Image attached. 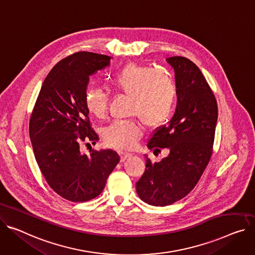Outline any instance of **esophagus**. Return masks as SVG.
<instances>
[{
	"label": "esophagus",
	"instance_id": "obj_1",
	"mask_svg": "<svg viewBox=\"0 0 255 255\" xmlns=\"http://www.w3.org/2000/svg\"><path fill=\"white\" fill-rule=\"evenodd\" d=\"M120 156H121V161L124 162L128 158L132 157V154H130V152H127V151H120Z\"/></svg>",
	"mask_w": 255,
	"mask_h": 255
}]
</instances>
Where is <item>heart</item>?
<instances>
[{"label": "heart", "instance_id": "obj_1", "mask_svg": "<svg viewBox=\"0 0 255 255\" xmlns=\"http://www.w3.org/2000/svg\"><path fill=\"white\" fill-rule=\"evenodd\" d=\"M110 84L117 92L131 97L130 114L138 117L148 127L163 124L172 112L176 86L164 71L130 63L117 71ZM85 106L94 117L104 118L108 112V97L104 91L90 89L85 95ZM140 135L139 121H118L104 131L106 142L120 149L132 147Z\"/></svg>", "mask_w": 255, "mask_h": 255}]
</instances>
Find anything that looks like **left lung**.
<instances>
[{"label":"left lung","mask_w":255,"mask_h":255,"mask_svg":"<svg viewBox=\"0 0 255 255\" xmlns=\"http://www.w3.org/2000/svg\"><path fill=\"white\" fill-rule=\"evenodd\" d=\"M175 74L177 105L167 125L159 128L147 147L169 155L159 163L146 159L145 171L136 182L139 198L152 206H167L184 198L198 183L212 155L217 104L199 67L190 59H166Z\"/></svg>","instance_id":"1"}]
</instances>
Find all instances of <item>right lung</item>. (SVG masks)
<instances>
[{
	"label": "right lung",
	"mask_w": 255,
	"mask_h": 255,
	"mask_svg": "<svg viewBox=\"0 0 255 255\" xmlns=\"http://www.w3.org/2000/svg\"><path fill=\"white\" fill-rule=\"evenodd\" d=\"M111 57L77 52L60 60L46 77L29 121L33 154L46 181L73 202L94 199L104 191L120 161L113 149L81 152L84 142L99 138L85 106L89 77L104 70Z\"/></svg>",
	"instance_id": "1"
}]
</instances>
